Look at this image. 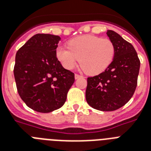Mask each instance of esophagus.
I'll use <instances>...</instances> for the list:
<instances>
[{
    "label": "esophagus",
    "mask_w": 151,
    "mask_h": 151,
    "mask_svg": "<svg viewBox=\"0 0 151 151\" xmlns=\"http://www.w3.org/2000/svg\"><path fill=\"white\" fill-rule=\"evenodd\" d=\"M82 77H83V76H80V75L78 74H75V78L76 79H78V78H82Z\"/></svg>",
    "instance_id": "1"
}]
</instances>
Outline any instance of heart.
I'll return each mask as SVG.
<instances>
[{
  "label": "heart",
  "instance_id": "heart-1",
  "mask_svg": "<svg viewBox=\"0 0 151 151\" xmlns=\"http://www.w3.org/2000/svg\"><path fill=\"white\" fill-rule=\"evenodd\" d=\"M115 52V45L109 39L86 35L70 40L68 47L58 46L55 55L67 69H73L80 60L87 73L98 75L111 65Z\"/></svg>",
  "mask_w": 151,
  "mask_h": 151
}]
</instances>
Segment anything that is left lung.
Masks as SVG:
<instances>
[{
  "mask_svg": "<svg viewBox=\"0 0 151 151\" xmlns=\"http://www.w3.org/2000/svg\"><path fill=\"white\" fill-rule=\"evenodd\" d=\"M115 45L111 65L98 76L87 78L86 99L94 109L113 111L127 103L137 85L140 62L135 48L112 30L106 32Z\"/></svg>",
  "mask_w": 151,
  "mask_h": 151,
  "instance_id": "8db88e82",
  "label": "left lung"
}]
</instances>
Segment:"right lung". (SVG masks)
Listing matches in <instances>:
<instances>
[{
	"instance_id": "add662e5",
	"label": "right lung",
	"mask_w": 151,
	"mask_h": 151,
	"mask_svg": "<svg viewBox=\"0 0 151 151\" xmlns=\"http://www.w3.org/2000/svg\"><path fill=\"white\" fill-rule=\"evenodd\" d=\"M61 38L36 34L16 53L14 75L20 97L29 108L50 113L64 105L75 75L55 55Z\"/></svg>"
}]
</instances>
